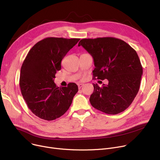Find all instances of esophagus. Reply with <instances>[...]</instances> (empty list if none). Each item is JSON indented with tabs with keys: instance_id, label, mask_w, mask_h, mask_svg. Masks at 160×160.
I'll return each mask as SVG.
<instances>
[{
	"instance_id": "obj_1",
	"label": "esophagus",
	"mask_w": 160,
	"mask_h": 160,
	"mask_svg": "<svg viewBox=\"0 0 160 160\" xmlns=\"http://www.w3.org/2000/svg\"><path fill=\"white\" fill-rule=\"evenodd\" d=\"M83 86V83H78V88L79 89H81V88Z\"/></svg>"
}]
</instances>
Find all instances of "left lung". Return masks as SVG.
Returning a JSON list of instances; mask_svg holds the SVG:
<instances>
[{
	"instance_id": "8db88e82",
	"label": "left lung",
	"mask_w": 160,
	"mask_h": 160,
	"mask_svg": "<svg viewBox=\"0 0 160 160\" xmlns=\"http://www.w3.org/2000/svg\"><path fill=\"white\" fill-rule=\"evenodd\" d=\"M80 45L93 58V79L108 80L102 87L93 83L91 104L108 114L122 112L132 103L140 87L142 67L136 51L125 41L112 37L82 39Z\"/></svg>"
}]
</instances>
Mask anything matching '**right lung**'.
I'll return each instance as SVG.
<instances>
[{"label": "right lung", "mask_w": 160, "mask_h": 160, "mask_svg": "<svg viewBox=\"0 0 160 160\" xmlns=\"http://www.w3.org/2000/svg\"><path fill=\"white\" fill-rule=\"evenodd\" d=\"M78 38H47L29 50L21 69L19 86L31 112L39 118L52 121L63 115L78 91L75 83L58 87L55 74L61 69L62 59Z\"/></svg>", "instance_id": "add662e5"}]
</instances>
